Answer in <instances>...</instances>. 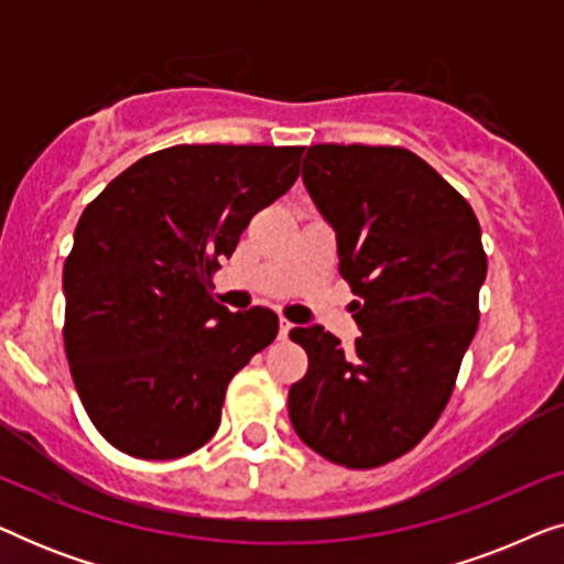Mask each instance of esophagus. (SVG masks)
Listing matches in <instances>:
<instances>
[{
	"mask_svg": "<svg viewBox=\"0 0 564 564\" xmlns=\"http://www.w3.org/2000/svg\"><path fill=\"white\" fill-rule=\"evenodd\" d=\"M290 330H292V323L288 318H280V338H288Z\"/></svg>",
	"mask_w": 564,
	"mask_h": 564,
	"instance_id": "obj_1",
	"label": "esophagus"
}]
</instances>
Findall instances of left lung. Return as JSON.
<instances>
[{"label": "left lung", "mask_w": 564, "mask_h": 564, "mask_svg": "<svg viewBox=\"0 0 564 564\" xmlns=\"http://www.w3.org/2000/svg\"><path fill=\"white\" fill-rule=\"evenodd\" d=\"M303 180L336 230L361 336L344 351L321 326L290 330L307 354L290 421L334 465L382 467L411 452L449 403L480 321V223L434 166L400 145H311Z\"/></svg>", "instance_id": "obj_1"}]
</instances>
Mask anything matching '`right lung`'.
I'll use <instances>...</instances> for the list:
<instances>
[{
    "mask_svg": "<svg viewBox=\"0 0 564 564\" xmlns=\"http://www.w3.org/2000/svg\"><path fill=\"white\" fill-rule=\"evenodd\" d=\"M305 145L153 151L84 207L64 264V346L82 405L115 449L176 459L220 426L228 382L280 330L230 313L213 274L300 174Z\"/></svg>",
    "mask_w": 564,
    "mask_h": 564,
    "instance_id": "obj_1",
    "label": "right lung"
}]
</instances>
